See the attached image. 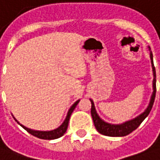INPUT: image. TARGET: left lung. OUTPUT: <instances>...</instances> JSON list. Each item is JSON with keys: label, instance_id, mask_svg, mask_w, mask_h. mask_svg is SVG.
<instances>
[{"label": "left lung", "instance_id": "8db88e82", "mask_svg": "<svg viewBox=\"0 0 160 160\" xmlns=\"http://www.w3.org/2000/svg\"><path fill=\"white\" fill-rule=\"evenodd\" d=\"M150 51V58H151V63H152V75H153V80H152V93L150 98L149 104L147 108L145 110V112H142L140 115H138L136 118H134L132 119L125 121L122 124H110L105 122L103 120L98 112L96 111L95 108L94 102L92 99H90L91 102V117L94 122L95 127L97 129V131L99 133L105 135V136H109V137H124L128 135L131 132H132L134 130L139 126V124L144 121L145 118L149 115L150 112L152 108L154 103V99H155V95H156V70H155V67L153 64V56H152V52L151 51V48L148 47Z\"/></svg>", "mask_w": 160, "mask_h": 160}]
</instances>
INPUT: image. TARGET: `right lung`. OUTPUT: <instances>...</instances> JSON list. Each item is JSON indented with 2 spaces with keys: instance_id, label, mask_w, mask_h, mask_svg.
I'll return each mask as SVG.
<instances>
[{
  "instance_id": "obj_1",
  "label": "right lung",
  "mask_w": 160,
  "mask_h": 160,
  "mask_svg": "<svg viewBox=\"0 0 160 160\" xmlns=\"http://www.w3.org/2000/svg\"><path fill=\"white\" fill-rule=\"evenodd\" d=\"M79 101H80V99L78 100V101H76V102L70 106V108L69 109V111H68V113H67L65 119H64V121L62 123L61 125L58 126L57 128L54 129V130H51V131H36V130H32V129H29L28 128V127H26V126H24L23 124H20L14 116H13V118H15V121H16L23 129H25L28 132L30 133L33 136H35V137L36 138H39L41 139H48V140L56 139V138H58L62 137V136L66 132L67 128H68V124H69L70 115H71V113H72L74 110H75L76 106L78 105V103H79Z\"/></svg>"
}]
</instances>
